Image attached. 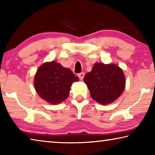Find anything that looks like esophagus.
<instances>
[{
	"mask_svg": "<svg viewBox=\"0 0 155 155\" xmlns=\"http://www.w3.org/2000/svg\"><path fill=\"white\" fill-rule=\"evenodd\" d=\"M78 77H79V79L80 80H83L84 76H85V73H84V72H81V73H79V74H78Z\"/></svg>",
	"mask_w": 155,
	"mask_h": 155,
	"instance_id": "obj_1",
	"label": "esophagus"
}]
</instances>
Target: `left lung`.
Listing matches in <instances>:
<instances>
[{
	"mask_svg": "<svg viewBox=\"0 0 155 155\" xmlns=\"http://www.w3.org/2000/svg\"><path fill=\"white\" fill-rule=\"evenodd\" d=\"M90 95L101 104L113 103L122 94L125 77L122 69L115 64L96 63L84 77Z\"/></svg>",
	"mask_w": 155,
	"mask_h": 155,
	"instance_id": "left-lung-1",
	"label": "left lung"
}]
</instances>
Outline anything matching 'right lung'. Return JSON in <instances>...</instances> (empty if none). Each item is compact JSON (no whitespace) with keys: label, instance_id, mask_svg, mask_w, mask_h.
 <instances>
[{"label":"right lung","instance_id":"right-lung-1","mask_svg":"<svg viewBox=\"0 0 155 155\" xmlns=\"http://www.w3.org/2000/svg\"><path fill=\"white\" fill-rule=\"evenodd\" d=\"M78 81V77L71 70L53 61L39 68L34 85L41 98L51 104H58L68 98L72 83Z\"/></svg>","mask_w":155,"mask_h":155}]
</instances>
